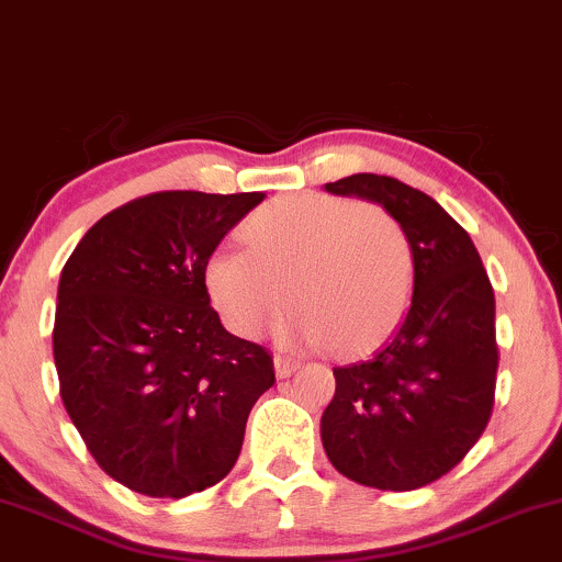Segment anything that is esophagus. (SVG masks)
Returning <instances> with one entry per match:
<instances>
[{"label": "esophagus", "instance_id": "esophagus-1", "mask_svg": "<svg viewBox=\"0 0 562 562\" xmlns=\"http://www.w3.org/2000/svg\"><path fill=\"white\" fill-rule=\"evenodd\" d=\"M299 362H295V359H290V357H274V372H277V378H290L293 375L295 370H299Z\"/></svg>", "mask_w": 562, "mask_h": 562}]
</instances>
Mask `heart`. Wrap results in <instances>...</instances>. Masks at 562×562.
Wrapping results in <instances>:
<instances>
[{"instance_id":"b5f03b06","label":"heart","mask_w":562,"mask_h":562,"mask_svg":"<svg viewBox=\"0 0 562 562\" xmlns=\"http://www.w3.org/2000/svg\"><path fill=\"white\" fill-rule=\"evenodd\" d=\"M248 248H218L205 285L218 314L243 338L259 335L290 301L280 333L301 346L330 340L362 351L402 319L415 259L402 224L380 205L317 195L280 198L245 224Z\"/></svg>"}]
</instances>
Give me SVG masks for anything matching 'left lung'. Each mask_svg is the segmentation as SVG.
<instances>
[{"label":"left lung","instance_id":"left-lung-1","mask_svg":"<svg viewBox=\"0 0 562 562\" xmlns=\"http://www.w3.org/2000/svg\"><path fill=\"white\" fill-rule=\"evenodd\" d=\"M325 190L383 205L409 237L415 280L389 340L333 367L322 447L346 479L412 492L460 465L492 417L499 364L492 282L468 232L415 187L351 173Z\"/></svg>","mask_w":562,"mask_h":562}]
</instances>
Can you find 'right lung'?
<instances>
[{"mask_svg":"<svg viewBox=\"0 0 562 562\" xmlns=\"http://www.w3.org/2000/svg\"><path fill=\"white\" fill-rule=\"evenodd\" d=\"M263 192H153L111 211L57 285L60 396L97 465L132 492L182 499L235 468L274 385L267 348L224 330L205 263Z\"/></svg>","mask_w":562,"mask_h":562,"instance_id":"right-lung-1","label":"right lung"}]
</instances>
